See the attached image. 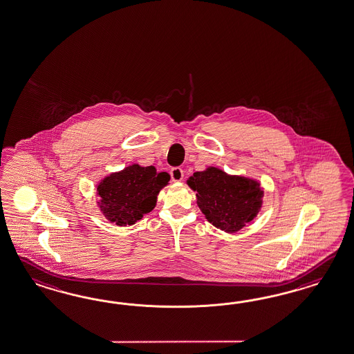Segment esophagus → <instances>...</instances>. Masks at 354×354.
I'll return each instance as SVG.
<instances>
[{"label":"esophagus","mask_w":354,"mask_h":354,"mask_svg":"<svg viewBox=\"0 0 354 354\" xmlns=\"http://www.w3.org/2000/svg\"><path fill=\"white\" fill-rule=\"evenodd\" d=\"M170 175H171L173 181H181L184 178V171L181 170L180 167H174L170 171Z\"/></svg>","instance_id":"1"}]
</instances>
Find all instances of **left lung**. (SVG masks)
I'll return each mask as SVG.
<instances>
[{
	"label": "left lung",
	"mask_w": 354,
	"mask_h": 354,
	"mask_svg": "<svg viewBox=\"0 0 354 354\" xmlns=\"http://www.w3.org/2000/svg\"><path fill=\"white\" fill-rule=\"evenodd\" d=\"M196 192L197 205L208 223L226 233H236L259 215L263 190L259 181L230 175L209 166L187 180Z\"/></svg>",
	"instance_id": "left-lung-1"
}]
</instances>
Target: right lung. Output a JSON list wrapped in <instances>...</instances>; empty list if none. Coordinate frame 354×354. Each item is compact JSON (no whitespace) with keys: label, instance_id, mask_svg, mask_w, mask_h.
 Instances as JSON below:
<instances>
[{"label":"right lung","instance_id":"obj_1","mask_svg":"<svg viewBox=\"0 0 354 354\" xmlns=\"http://www.w3.org/2000/svg\"><path fill=\"white\" fill-rule=\"evenodd\" d=\"M170 175L157 173L155 166L129 165L98 181V208L118 226L136 224L156 207L160 190L169 184Z\"/></svg>","mask_w":354,"mask_h":354}]
</instances>
